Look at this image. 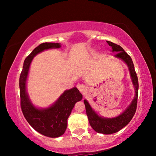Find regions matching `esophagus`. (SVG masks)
<instances>
[{
    "mask_svg": "<svg viewBox=\"0 0 156 156\" xmlns=\"http://www.w3.org/2000/svg\"><path fill=\"white\" fill-rule=\"evenodd\" d=\"M76 88H77L78 90L80 91V92H82L83 94H84L87 91L86 87H85V85H84L83 84H80V83H79V84L76 85Z\"/></svg>",
    "mask_w": 156,
    "mask_h": 156,
    "instance_id": "esophagus-1",
    "label": "esophagus"
}]
</instances>
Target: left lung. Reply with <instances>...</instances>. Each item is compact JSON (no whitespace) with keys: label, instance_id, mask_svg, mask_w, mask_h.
<instances>
[{"label":"left lung","instance_id":"8db88e82","mask_svg":"<svg viewBox=\"0 0 156 156\" xmlns=\"http://www.w3.org/2000/svg\"><path fill=\"white\" fill-rule=\"evenodd\" d=\"M108 45L112 48L113 52H116L117 53L114 55L115 57H119L125 62L127 64L129 68L131 76L133 81V84L135 87L136 94L135 97L130 106L127 108L123 114L120 116L114 119H104L98 116L94 111L89 105L87 100H84V103L85 104L87 115L88 116L89 124L92 129L97 131V133L104 134H112L120 131L123 127L126 126L133 118L135 114L136 108H137V101L138 95V76L135 71V68L133 63V61L131 57L123 50V49L119 44H115L114 42L106 41Z\"/></svg>","mask_w":156,"mask_h":156}]
</instances>
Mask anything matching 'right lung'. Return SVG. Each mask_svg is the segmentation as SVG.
<instances>
[{
    "mask_svg": "<svg viewBox=\"0 0 156 156\" xmlns=\"http://www.w3.org/2000/svg\"><path fill=\"white\" fill-rule=\"evenodd\" d=\"M59 48H60L59 43L44 42L34 49L25 59L19 80L20 106L25 119L35 131L51 138L59 137L65 133L67 126L68 117L74 104L82 100V94L74 87L65 91L52 106L45 109H38L29 100L25 84L30 65L34 56L44 50Z\"/></svg>",
    "mask_w": 156,
    "mask_h": 156,
    "instance_id": "obj_1",
    "label": "right lung"
}]
</instances>
